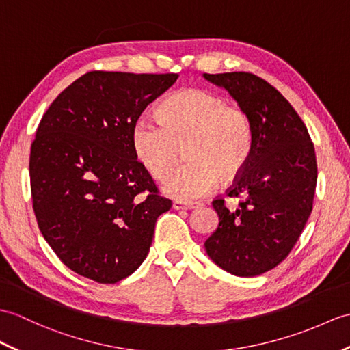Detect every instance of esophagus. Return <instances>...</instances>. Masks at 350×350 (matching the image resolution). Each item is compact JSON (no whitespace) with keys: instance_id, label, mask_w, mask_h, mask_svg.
<instances>
[{"instance_id":"obj_1","label":"esophagus","mask_w":350,"mask_h":350,"mask_svg":"<svg viewBox=\"0 0 350 350\" xmlns=\"http://www.w3.org/2000/svg\"><path fill=\"white\" fill-rule=\"evenodd\" d=\"M198 202H188V201H182V200H176L173 201V208L174 210H191L198 207Z\"/></svg>"}]
</instances>
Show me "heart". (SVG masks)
<instances>
[{"instance_id": "1", "label": "heart", "mask_w": 350, "mask_h": 350, "mask_svg": "<svg viewBox=\"0 0 350 350\" xmlns=\"http://www.w3.org/2000/svg\"><path fill=\"white\" fill-rule=\"evenodd\" d=\"M158 122L138 119L131 131L135 158L155 177L164 178L175 165L178 146L186 144L190 161L162 185L170 197L191 201L216 189L221 174H239L254 142L247 113L226 104L221 95L183 89L159 104Z\"/></svg>"}]
</instances>
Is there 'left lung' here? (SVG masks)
I'll list each match as a JSON object with an SVG mask.
<instances>
[{
    "mask_svg": "<svg viewBox=\"0 0 350 350\" xmlns=\"http://www.w3.org/2000/svg\"><path fill=\"white\" fill-rule=\"evenodd\" d=\"M202 76L230 92L254 133L246 165L226 189L245 200L235 210L213 201L219 225L204 247L222 270L254 278L279 265L304 230L318 180L314 148L298 113L264 79L245 71Z\"/></svg>",
    "mask_w": 350,
    "mask_h": 350,
    "instance_id": "obj_1",
    "label": "left lung"
}]
</instances>
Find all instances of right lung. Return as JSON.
Masks as SVG:
<instances>
[{"label": "right lung", "instance_id": "obj_1", "mask_svg": "<svg viewBox=\"0 0 350 350\" xmlns=\"http://www.w3.org/2000/svg\"><path fill=\"white\" fill-rule=\"evenodd\" d=\"M178 75L89 71L56 96L31 144L32 208L70 270L98 283L133 274L148 256L159 195L137 161L131 131Z\"/></svg>", "mask_w": 350, "mask_h": 350}]
</instances>
